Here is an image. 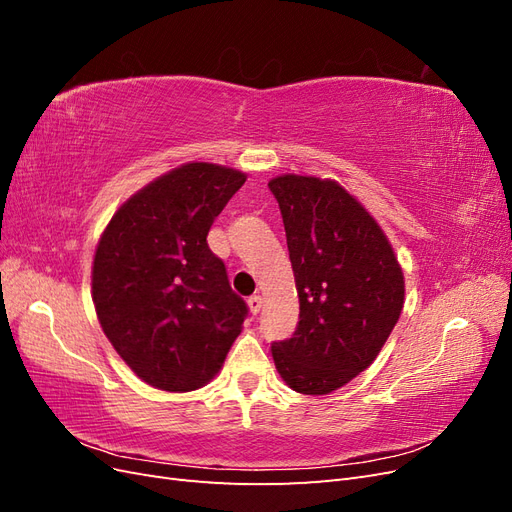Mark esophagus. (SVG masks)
Masks as SVG:
<instances>
[{"instance_id":"34e87169","label":"esophagus","mask_w":512,"mask_h":512,"mask_svg":"<svg viewBox=\"0 0 512 512\" xmlns=\"http://www.w3.org/2000/svg\"><path fill=\"white\" fill-rule=\"evenodd\" d=\"M247 305H250V312L256 316L260 312V307H262V299L258 297V294H252V297L247 299Z\"/></svg>"}]
</instances>
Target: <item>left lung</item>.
I'll list each match as a JSON object with an SVG mask.
<instances>
[{"instance_id": "left-lung-1", "label": "left lung", "mask_w": 512, "mask_h": 512, "mask_svg": "<svg viewBox=\"0 0 512 512\" xmlns=\"http://www.w3.org/2000/svg\"><path fill=\"white\" fill-rule=\"evenodd\" d=\"M269 190L299 294L297 331L271 354L292 391L327 395L376 361L404 307V273L378 222L337 181L282 175Z\"/></svg>"}]
</instances>
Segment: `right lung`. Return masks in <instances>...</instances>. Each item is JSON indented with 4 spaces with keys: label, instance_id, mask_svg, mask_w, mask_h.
Segmentation results:
<instances>
[{
    "label": "right lung",
    "instance_id": "obj_1",
    "mask_svg": "<svg viewBox=\"0 0 512 512\" xmlns=\"http://www.w3.org/2000/svg\"><path fill=\"white\" fill-rule=\"evenodd\" d=\"M245 173L190 162L158 177L108 222L91 269L102 331L143 382L185 393L218 374L247 305L207 235Z\"/></svg>",
    "mask_w": 512,
    "mask_h": 512
}]
</instances>
